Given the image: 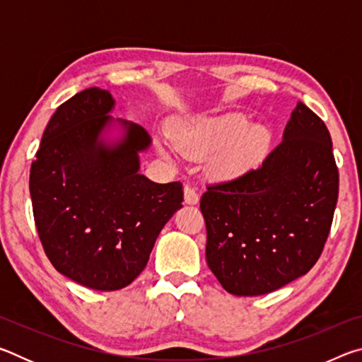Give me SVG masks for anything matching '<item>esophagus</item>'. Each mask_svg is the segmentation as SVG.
Wrapping results in <instances>:
<instances>
[{
	"label": "esophagus",
	"mask_w": 362,
	"mask_h": 362,
	"mask_svg": "<svg viewBox=\"0 0 362 362\" xmlns=\"http://www.w3.org/2000/svg\"><path fill=\"white\" fill-rule=\"evenodd\" d=\"M183 199H185L187 204H198L199 203L198 193H196V189L189 185H185V188H183Z\"/></svg>",
	"instance_id": "esophagus-1"
}]
</instances>
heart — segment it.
<instances>
[{"label":"heart","instance_id":"b5f03b06","mask_svg":"<svg viewBox=\"0 0 362 362\" xmlns=\"http://www.w3.org/2000/svg\"><path fill=\"white\" fill-rule=\"evenodd\" d=\"M174 142L189 156L204 158L214 153L211 174L222 182L238 180L263 161L272 144L267 127L249 124L243 113L218 116H196L174 127ZM159 151L168 155L169 144H158Z\"/></svg>","mask_w":362,"mask_h":362}]
</instances>
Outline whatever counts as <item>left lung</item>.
<instances>
[{
	"label": "left lung",
	"mask_w": 362,
	"mask_h": 362,
	"mask_svg": "<svg viewBox=\"0 0 362 362\" xmlns=\"http://www.w3.org/2000/svg\"><path fill=\"white\" fill-rule=\"evenodd\" d=\"M339 198L332 140L302 102L283 142L238 180L207 187L206 260L226 292L263 296L303 276L322 252Z\"/></svg>",
	"instance_id": "1"
}]
</instances>
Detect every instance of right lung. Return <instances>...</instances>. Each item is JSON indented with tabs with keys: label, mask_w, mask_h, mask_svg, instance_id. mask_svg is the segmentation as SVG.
<instances>
[{
	"label": "right lung",
	"mask_w": 362,
	"mask_h": 362,
	"mask_svg": "<svg viewBox=\"0 0 362 362\" xmlns=\"http://www.w3.org/2000/svg\"><path fill=\"white\" fill-rule=\"evenodd\" d=\"M108 90L88 88L62 103L30 169L35 223L47 259L94 291L129 286L159 233L182 207L180 182L140 174L151 146L136 122L113 118Z\"/></svg>",
	"instance_id": "obj_1"
}]
</instances>
